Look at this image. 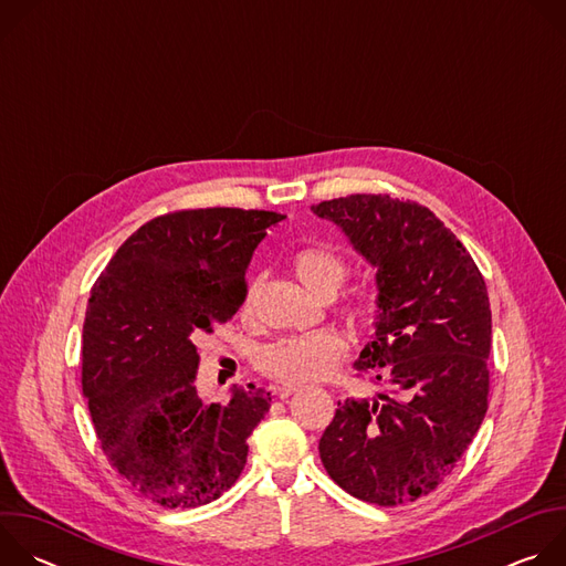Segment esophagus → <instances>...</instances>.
I'll return each mask as SVG.
<instances>
[{
    "instance_id": "1",
    "label": "esophagus",
    "mask_w": 566,
    "mask_h": 566,
    "mask_svg": "<svg viewBox=\"0 0 566 566\" xmlns=\"http://www.w3.org/2000/svg\"><path fill=\"white\" fill-rule=\"evenodd\" d=\"M295 391H300L297 385H280V387H275V394H277V398H282V400H286V398L293 396Z\"/></svg>"
}]
</instances>
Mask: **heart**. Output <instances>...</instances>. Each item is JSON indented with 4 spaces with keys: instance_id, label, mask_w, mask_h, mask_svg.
I'll list each match as a JSON object with an SVG mask.
<instances>
[{
    "instance_id": "b5f03b06",
    "label": "heart",
    "mask_w": 566,
    "mask_h": 566,
    "mask_svg": "<svg viewBox=\"0 0 566 566\" xmlns=\"http://www.w3.org/2000/svg\"><path fill=\"white\" fill-rule=\"evenodd\" d=\"M295 275L302 286L315 297H334L347 280V262L329 249H306L293 262ZM255 284H251L244 308L251 306ZM356 322H369L371 311L365 304L349 306ZM347 354V340L338 332H317L306 336L282 338L260 352L258 363L262 371L289 385H302L325 378L334 371L338 360Z\"/></svg>"
}]
</instances>
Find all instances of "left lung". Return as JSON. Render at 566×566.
I'll return each mask as SVG.
<instances>
[{"label": "left lung", "mask_w": 566, "mask_h": 566, "mask_svg": "<svg viewBox=\"0 0 566 566\" xmlns=\"http://www.w3.org/2000/svg\"><path fill=\"white\" fill-rule=\"evenodd\" d=\"M311 210L376 269L374 336L354 367L385 385L374 398L338 402L319 459L363 502H415L452 472L489 410L486 282L426 206L352 195Z\"/></svg>", "instance_id": "8db88e82"}]
</instances>
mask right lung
I'll list each match as a JSON object with an SVG mask.
<instances>
[{"instance_id": "right-lung-1", "label": "right lung", "mask_w": 566, "mask_h": 566, "mask_svg": "<svg viewBox=\"0 0 566 566\" xmlns=\"http://www.w3.org/2000/svg\"><path fill=\"white\" fill-rule=\"evenodd\" d=\"M284 214L199 208L143 223L92 289L83 394L109 463L164 509H197L247 465L271 391L249 385L206 402L197 343L247 300V269Z\"/></svg>"}]
</instances>
